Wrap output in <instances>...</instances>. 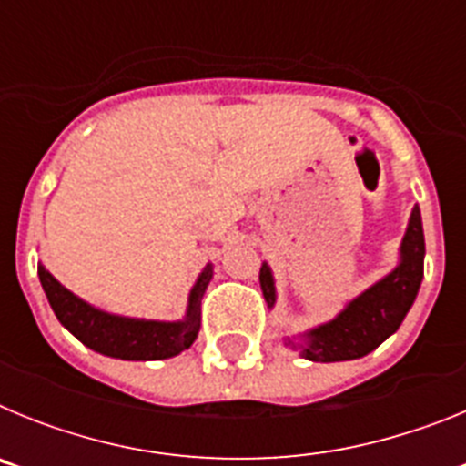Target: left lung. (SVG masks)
<instances>
[{"label":"left lung","instance_id":"8db88e82","mask_svg":"<svg viewBox=\"0 0 466 466\" xmlns=\"http://www.w3.org/2000/svg\"><path fill=\"white\" fill-rule=\"evenodd\" d=\"M422 275H425V233H422L420 208L415 205L399 247L397 266L385 278L373 282L369 289L348 300L333 319L317 324L294 339H284V345L296 350L303 360L322 361V364L366 357L401 327L403 317L409 315L418 296ZM258 282L268 308H275L278 289H275L273 270L266 261L258 270Z\"/></svg>","mask_w":466,"mask_h":466}]
</instances>
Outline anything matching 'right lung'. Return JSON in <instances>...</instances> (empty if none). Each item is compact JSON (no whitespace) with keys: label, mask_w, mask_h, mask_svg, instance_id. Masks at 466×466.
I'll return each mask as SVG.
<instances>
[{"label":"right lung","mask_w":466,"mask_h":466,"mask_svg":"<svg viewBox=\"0 0 466 466\" xmlns=\"http://www.w3.org/2000/svg\"><path fill=\"white\" fill-rule=\"evenodd\" d=\"M36 270H39L41 287L56 312L57 322L72 336H76L86 348L105 357L127 361L170 360L191 348L200 331V303L214 275V266L208 263L188 291L187 312L182 319L166 322V319L116 315V312L93 306L57 282L41 261Z\"/></svg>","instance_id":"right-lung-1"}]
</instances>
